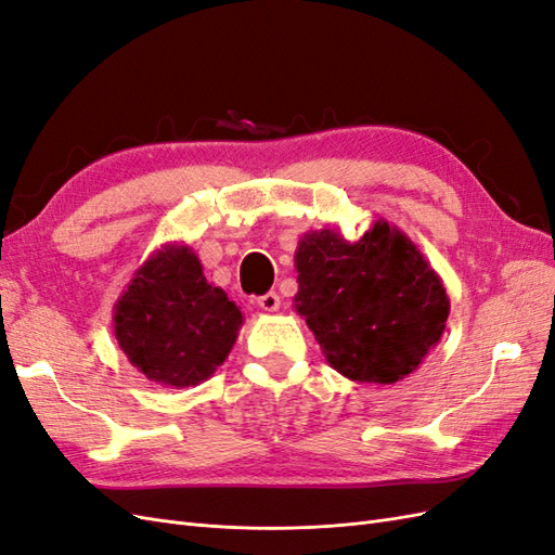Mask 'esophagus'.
I'll use <instances>...</instances> for the list:
<instances>
[{"label":"esophagus","mask_w":555,"mask_h":555,"mask_svg":"<svg viewBox=\"0 0 555 555\" xmlns=\"http://www.w3.org/2000/svg\"><path fill=\"white\" fill-rule=\"evenodd\" d=\"M257 306L266 312H275V310H280V296L275 292H268L257 298Z\"/></svg>","instance_id":"obj_1"}]
</instances>
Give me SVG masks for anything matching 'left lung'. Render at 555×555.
I'll return each mask as SVG.
<instances>
[{
	"mask_svg": "<svg viewBox=\"0 0 555 555\" xmlns=\"http://www.w3.org/2000/svg\"><path fill=\"white\" fill-rule=\"evenodd\" d=\"M296 312L333 371L361 384L410 377L440 343L449 296L408 233L377 220L357 243L340 229L298 241Z\"/></svg>",
	"mask_w": 555,
	"mask_h": 555,
	"instance_id": "obj_1",
	"label": "left lung"
}]
</instances>
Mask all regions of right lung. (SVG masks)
Segmentation results:
<instances>
[{"instance_id":"obj_1","label":"right lung","mask_w":555,"mask_h":555,"mask_svg":"<svg viewBox=\"0 0 555 555\" xmlns=\"http://www.w3.org/2000/svg\"><path fill=\"white\" fill-rule=\"evenodd\" d=\"M245 322L227 292L204 275L190 245L153 251L113 306V331L150 382L188 389L222 365Z\"/></svg>"}]
</instances>
